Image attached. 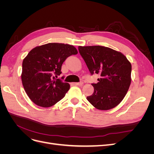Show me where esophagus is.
I'll list each match as a JSON object with an SVG mask.
<instances>
[{
    "mask_svg": "<svg viewBox=\"0 0 154 154\" xmlns=\"http://www.w3.org/2000/svg\"><path fill=\"white\" fill-rule=\"evenodd\" d=\"M72 84L75 85H83V82H78V83H72Z\"/></svg>",
    "mask_w": 154,
    "mask_h": 154,
    "instance_id": "1",
    "label": "esophagus"
}]
</instances>
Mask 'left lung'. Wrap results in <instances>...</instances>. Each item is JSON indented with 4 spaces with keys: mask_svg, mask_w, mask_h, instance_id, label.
Segmentation results:
<instances>
[{
    "mask_svg": "<svg viewBox=\"0 0 154 154\" xmlns=\"http://www.w3.org/2000/svg\"><path fill=\"white\" fill-rule=\"evenodd\" d=\"M79 52L91 74H99L94 93L87 99L95 108L107 110L118 105L131 83L132 66L119 51L100 45L79 46Z\"/></svg>",
    "mask_w": 154,
    "mask_h": 154,
    "instance_id": "left-lung-1",
    "label": "left lung"
}]
</instances>
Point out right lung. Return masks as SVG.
<instances>
[{"label":"right lung","mask_w":154,"mask_h":154,"mask_svg":"<svg viewBox=\"0 0 154 154\" xmlns=\"http://www.w3.org/2000/svg\"><path fill=\"white\" fill-rule=\"evenodd\" d=\"M78 51L73 45L49 43L36 46L23 60L21 79L27 95L36 105L50 107L61 100L70 85L60 79L63 62Z\"/></svg>","instance_id":"1"}]
</instances>
